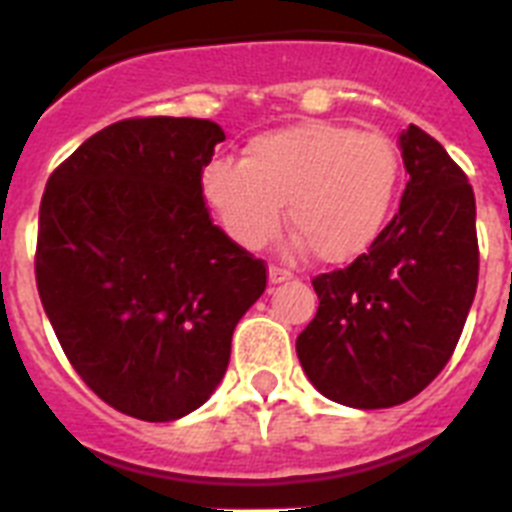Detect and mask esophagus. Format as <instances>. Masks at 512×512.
I'll return each mask as SVG.
<instances>
[{
  "mask_svg": "<svg viewBox=\"0 0 512 512\" xmlns=\"http://www.w3.org/2000/svg\"><path fill=\"white\" fill-rule=\"evenodd\" d=\"M292 278V273L284 268H278V265H270L268 268V281L270 284H284V281H289Z\"/></svg>",
  "mask_w": 512,
  "mask_h": 512,
  "instance_id": "1",
  "label": "esophagus"
}]
</instances>
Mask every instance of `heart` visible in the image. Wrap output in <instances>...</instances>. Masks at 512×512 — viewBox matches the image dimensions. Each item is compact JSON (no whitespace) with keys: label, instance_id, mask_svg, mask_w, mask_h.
I'll use <instances>...</instances> for the list:
<instances>
[{"label":"heart","instance_id":"1","mask_svg":"<svg viewBox=\"0 0 512 512\" xmlns=\"http://www.w3.org/2000/svg\"><path fill=\"white\" fill-rule=\"evenodd\" d=\"M400 181V152L381 131L305 120L249 141L242 162L202 170V194L244 249H263L289 223L321 263H350L384 228Z\"/></svg>","mask_w":512,"mask_h":512}]
</instances>
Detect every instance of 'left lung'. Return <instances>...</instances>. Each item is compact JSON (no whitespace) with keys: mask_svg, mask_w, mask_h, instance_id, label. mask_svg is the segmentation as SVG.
<instances>
[{"mask_svg":"<svg viewBox=\"0 0 512 512\" xmlns=\"http://www.w3.org/2000/svg\"><path fill=\"white\" fill-rule=\"evenodd\" d=\"M400 147V213L347 268L313 278L318 313L297 336L315 389L360 410L402 405L442 373L479 284L468 176L413 123Z\"/></svg>","mask_w":512,"mask_h":512,"instance_id":"left-lung-1","label":"left lung"}]
</instances>
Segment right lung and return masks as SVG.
Masks as SVG:
<instances>
[{
	"label": "right lung",
	"instance_id": "right-lung-1",
	"mask_svg": "<svg viewBox=\"0 0 512 512\" xmlns=\"http://www.w3.org/2000/svg\"><path fill=\"white\" fill-rule=\"evenodd\" d=\"M218 123L128 118L49 176L36 286L62 352L99 400L165 423L215 392L268 268L210 218Z\"/></svg>",
	"mask_w": 512,
	"mask_h": 512
}]
</instances>
